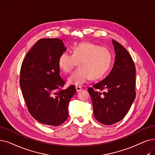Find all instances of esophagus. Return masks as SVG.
<instances>
[{
  "label": "esophagus",
  "instance_id": "esophagus-1",
  "mask_svg": "<svg viewBox=\"0 0 155 155\" xmlns=\"http://www.w3.org/2000/svg\"><path fill=\"white\" fill-rule=\"evenodd\" d=\"M75 88H76V90L77 92H79L82 90V87L80 86H76Z\"/></svg>",
  "mask_w": 155,
  "mask_h": 155
}]
</instances>
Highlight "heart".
<instances>
[{
    "label": "heart",
    "instance_id": "obj_1",
    "mask_svg": "<svg viewBox=\"0 0 155 155\" xmlns=\"http://www.w3.org/2000/svg\"><path fill=\"white\" fill-rule=\"evenodd\" d=\"M111 61L112 55L108 49L84 42L73 47L72 54L62 53L59 57L58 64L63 72L68 73L78 63L79 68L67 79L69 84L78 86L89 78L91 80L102 78L109 70Z\"/></svg>",
    "mask_w": 155,
    "mask_h": 155
}]
</instances>
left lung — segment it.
Here are the masks:
<instances>
[{"label":"left lung","mask_w":155,"mask_h":155,"mask_svg":"<svg viewBox=\"0 0 155 155\" xmlns=\"http://www.w3.org/2000/svg\"><path fill=\"white\" fill-rule=\"evenodd\" d=\"M112 43L116 54L112 70L88 89L94 117L106 125L122 120L136 97V67L132 58L122 45L114 40Z\"/></svg>","instance_id":"8db88e82"}]
</instances>
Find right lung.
I'll return each instance as SVG.
<instances>
[{
  "label": "right lung",
  "mask_w": 155,
  "mask_h": 155,
  "mask_svg": "<svg viewBox=\"0 0 155 155\" xmlns=\"http://www.w3.org/2000/svg\"><path fill=\"white\" fill-rule=\"evenodd\" d=\"M66 50L61 40L42 38L26 55L20 71V87L31 115L38 122L58 126L68 117L70 100L76 89L59 90L64 82L59 75V56Z\"/></svg>",
  "instance_id": "1"
}]
</instances>
